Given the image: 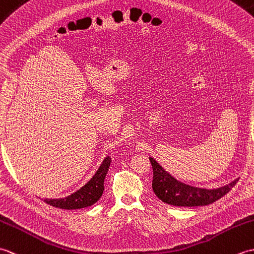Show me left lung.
Segmentation results:
<instances>
[{
  "mask_svg": "<svg viewBox=\"0 0 254 254\" xmlns=\"http://www.w3.org/2000/svg\"><path fill=\"white\" fill-rule=\"evenodd\" d=\"M153 167V191L160 201L175 206H202L217 201L227 194L238 179L223 187L206 189L183 183L166 171L153 157H149Z\"/></svg>",
  "mask_w": 254,
  "mask_h": 254,
  "instance_id": "1",
  "label": "left lung"
}]
</instances>
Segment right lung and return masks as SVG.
Wrapping results in <instances>:
<instances>
[{
	"mask_svg": "<svg viewBox=\"0 0 254 254\" xmlns=\"http://www.w3.org/2000/svg\"><path fill=\"white\" fill-rule=\"evenodd\" d=\"M111 163V158L109 156L102 160L98 170L95 172L93 178L86 183L85 186L72 193L71 195H67L62 198H45V202L51 206L59 207L62 209H78L91 206L101 197L104 193L105 187L104 181L109 166Z\"/></svg>",
	"mask_w": 254,
	"mask_h": 254,
	"instance_id": "1",
	"label": "right lung"
}]
</instances>
